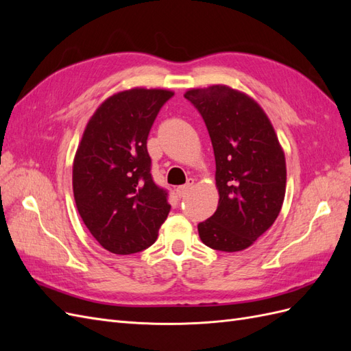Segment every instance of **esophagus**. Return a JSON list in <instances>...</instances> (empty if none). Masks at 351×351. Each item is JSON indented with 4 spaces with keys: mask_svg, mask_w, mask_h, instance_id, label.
Listing matches in <instances>:
<instances>
[{
    "mask_svg": "<svg viewBox=\"0 0 351 351\" xmlns=\"http://www.w3.org/2000/svg\"><path fill=\"white\" fill-rule=\"evenodd\" d=\"M193 184H195V180H193V178H189L186 184H183V186H178V187H177V195H178L180 197H183V196L189 192V190L193 187Z\"/></svg>",
    "mask_w": 351,
    "mask_h": 351,
    "instance_id": "1",
    "label": "esophagus"
}]
</instances>
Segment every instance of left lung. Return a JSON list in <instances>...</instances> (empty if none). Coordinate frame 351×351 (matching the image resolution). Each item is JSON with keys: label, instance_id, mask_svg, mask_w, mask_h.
I'll return each instance as SVG.
<instances>
[{"label": "left lung", "instance_id": "1", "mask_svg": "<svg viewBox=\"0 0 351 351\" xmlns=\"http://www.w3.org/2000/svg\"><path fill=\"white\" fill-rule=\"evenodd\" d=\"M184 98L204 119L214 147L219 202L197 226L208 247L239 252L277 219L285 195V158L274 127L247 95L224 84L192 89Z\"/></svg>", "mask_w": 351, "mask_h": 351}]
</instances>
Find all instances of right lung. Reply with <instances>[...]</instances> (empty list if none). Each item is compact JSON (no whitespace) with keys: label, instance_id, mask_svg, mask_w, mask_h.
<instances>
[{"label":"right lung","instance_id":"right-lung-1","mask_svg":"<svg viewBox=\"0 0 351 351\" xmlns=\"http://www.w3.org/2000/svg\"><path fill=\"white\" fill-rule=\"evenodd\" d=\"M174 93L136 88L99 105L73 164L79 214L104 249L132 254L152 246L171 205L152 178L147 136Z\"/></svg>","mask_w":351,"mask_h":351}]
</instances>
